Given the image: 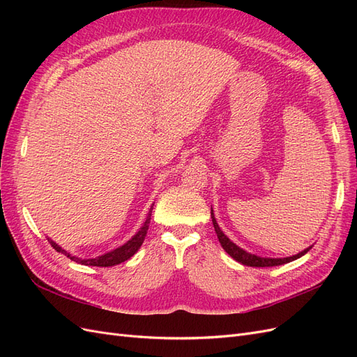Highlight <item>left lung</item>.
<instances>
[{
	"label": "left lung",
	"mask_w": 357,
	"mask_h": 357,
	"mask_svg": "<svg viewBox=\"0 0 357 357\" xmlns=\"http://www.w3.org/2000/svg\"><path fill=\"white\" fill-rule=\"evenodd\" d=\"M211 219H213V226H214V231L215 234H218V238H219V243L220 245L223 247V250L228 253L231 257H234L236 262H240L243 265H247V266H277V265H283V264H287V262H291V261H296V259H299L301 256H304L310 248H304V250L299 252L298 255H294V256H289V257H262V256H257V255H253V253H248L245 250H243L241 247L236 245L235 243H232L228 236H226L223 234V231L219 228V223L215 222V218H214V213H213V207H211Z\"/></svg>",
	"instance_id": "1"
}]
</instances>
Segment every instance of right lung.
<instances>
[{
  "label": "right lung",
  "instance_id": "obj_1",
  "mask_svg": "<svg viewBox=\"0 0 357 357\" xmlns=\"http://www.w3.org/2000/svg\"><path fill=\"white\" fill-rule=\"evenodd\" d=\"M152 210H153V204H152V207H150V210L147 213V218H146L143 226L138 229V232L132 236L131 240L126 241L123 245H119L117 248H114V250L107 252V253H104L101 256L91 257V259H82V257H77V256H73L67 250H63V248L61 245H58L53 240L47 238V241L50 243V245L53 248H55L56 252L66 255L67 257L71 259V261L77 262V264L88 265V266H114V265H119V264L128 261V259L131 257V256H134L138 252V248L142 247V244H143V241L146 238L147 229H149V223H150V215H152Z\"/></svg>",
  "mask_w": 357,
  "mask_h": 357
}]
</instances>
